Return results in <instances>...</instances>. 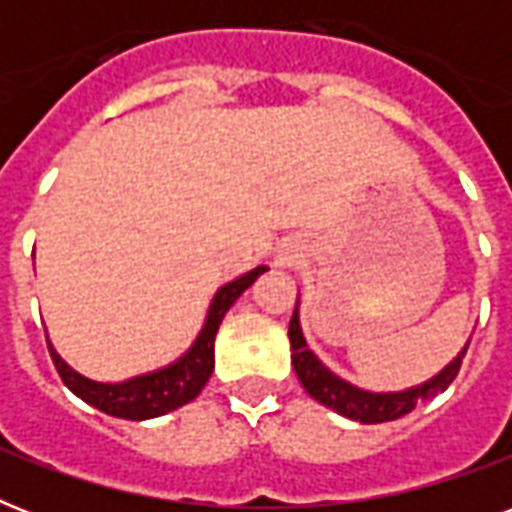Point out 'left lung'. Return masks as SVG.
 Returning a JSON list of instances; mask_svg holds the SVG:
<instances>
[{
  "label": "left lung",
  "instance_id": "obj_1",
  "mask_svg": "<svg viewBox=\"0 0 512 512\" xmlns=\"http://www.w3.org/2000/svg\"><path fill=\"white\" fill-rule=\"evenodd\" d=\"M300 297H297L295 313L289 321V342H292V366H295L297 380L303 382L305 393L316 398L319 404H324L332 412L348 417V420L364 422V425H374V422H390L404 417L414 409V406L433 398L438 393H444L452 380L460 372V364L465 353H468L470 340L465 342V348L449 361L438 374H433L430 380L414 385L406 390H393V393H374V390H364L353 385V382L337 377L329 366L319 361V356L308 348V342L303 337V327H300Z\"/></svg>",
  "mask_w": 512,
  "mask_h": 512
}]
</instances>
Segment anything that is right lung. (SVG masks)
<instances>
[{"instance_id": "add662e5", "label": "right lung", "mask_w": 512, "mask_h": 512, "mask_svg": "<svg viewBox=\"0 0 512 512\" xmlns=\"http://www.w3.org/2000/svg\"><path fill=\"white\" fill-rule=\"evenodd\" d=\"M265 271H268L265 265H257L249 273H241L239 279L228 281V284L217 289L212 303H209L204 327L196 335L191 348L185 350L180 358H175L172 364L162 366V369L135 374V377L122 382L90 380L82 372H76L74 366L66 364L58 350L52 348V342L47 340L52 364H55L60 380L66 382V388L74 396H79L90 406L100 409V412L111 414V417L140 422L175 412V409H180V406L199 396L201 388L207 385V380L212 377V369H215V335L220 324H223V316L244 295V289L252 287L257 276Z\"/></svg>"}]
</instances>
